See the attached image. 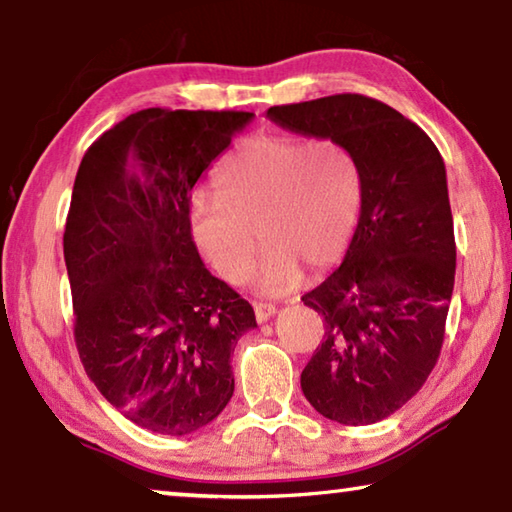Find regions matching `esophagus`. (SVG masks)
Listing matches in <instances>:
<instances>
[{"mask_svg": "<svg viewBox=\"0 0 512 512\" xmlns=\"http://www.w3.org/2000/svg\"><path fill=\"white\" fill-rule=\"evenodd\" d=\"M255 318L257 323H266V320H271L275 316V307L273 305H264V302H255Z\"/></svg>", "mask_w": 512, "mask_h": 512, "instance_id": "obj_1", "label": "esophagus"}]
</instances>
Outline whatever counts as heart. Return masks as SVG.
<instances>
[{
	"mask_svg": "<svg viewBox=\"0 0 512 512\" xmlns=\"http://www.w3.org/2000/svg\"><path fill=\"white\" fill-rule=\"evenodd\" d=\"M219 187L221 194L192 196L194 244L225 282L239 284L262 241L268 250L255 277L262 296L296 289L302 268L318 273L339 262L359 219L357 164L334 140L248 137L223 162Z\"/></svg>",
	"mask_w": 512,
	"mask_h": 512,
	"instance_id": "b5f03b06",
	"label": "heart"
}]
</instances>
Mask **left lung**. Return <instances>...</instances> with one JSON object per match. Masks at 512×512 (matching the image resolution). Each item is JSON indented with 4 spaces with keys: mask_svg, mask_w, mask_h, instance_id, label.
I'll list each match as a JSON object with an SVG mask.
<instances>
[{
    "mask_svg": "<svg viewBox=\"0 0 512 512\" xmlns=\"http://www.w3.org/2000/svg\"><path fill=\"white\" fill-rule=\"evenodd\" d=\"M291 133L348 149L361 210L343 264L302 296L325 336L300 375L325 418L361 427L420 391L438 361L456 273L445 162L418 124L363 94L268 108Z\"/></svg>",
    "mask_w": 512,
    "mask_h": 512,
    "instance_id": "left-lung-1",
    "label": "left lung"
}]
</instances>
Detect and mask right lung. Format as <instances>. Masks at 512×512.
<instances>
[{
  "mask_svg": "<svg viewBox=\"0 0 512 512\" xmlns=\"http://www.w3.org/2000/svg\"><path fill=\"white\" fill-rule=\"evenodd\" d=\"M253 112L146 108L85 151L63 250L74 339L99 393L137 427L187 436L235 393L230 357L257 327L189 230L201 173Z\"/></svg>",
  "mask_w": 512,
  "mask_h": 512,
  "instance_id": "add662e5",
  "label": "right lung"
}]
</instances>
